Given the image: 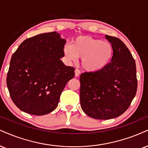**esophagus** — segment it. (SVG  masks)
<instances>
[{
    "label": "esophagus",
    "mask_w": 148,
    "mask_h": 148,
    "mask_svg": "<svg viewBox=\"0 0 148 148\" xmlns=\"http://www.w3.org/2000/svg\"><path fill=\"white\" fill-rule=\"evenodd\" d=\"M75 75L76 77H78V76H79L80 75V71L79 69H75Z\"/></svg>",
    "instance_id": "34e87169"
}]
</instances>
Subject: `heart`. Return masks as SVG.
I'll list each match as a JSON object with an SVG mask.
<instances>
[{"label":"heart","mask_w":148,"mask_h":148,"mask_svg":"<svg viewBox=\"0 0 148 148\" xmlns=\"http://www.w3.org/2000/svg\"><path fill=\"white\" fill-rule=\"evenodd\" d=\"M63 53L69 61L82 58V66L88 72L103 70L112 61L114 48L108 41H101L90 36H79L73 40L71 45L63 47Z\"/></svg>","instance_id":"obj_1"}]
</instances>
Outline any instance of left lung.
I'll return each instance as SVG.
<instances>
[{"label":"left lung","instance_id":"left-lung-1","mask_svg":"<svg viewBox=\"0 0 148 148\" xmlns=\"http://www.w3.org/2000/svg\"><path fill=\"white\" fill-rule=\"evenodd\" d=\"M106 38L114 48L111 62L101 71L82 73L79 78L81 107L96 119L121 115L137 90L136 64L130 51L118 38Z\"/></svg>","mask_w":148,"mask_h":148}]
</instances>
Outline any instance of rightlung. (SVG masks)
Here are the masks:
<instances>
[{"instance_id": "1", "label": "right lung", "mask_w": 148, "mask_h": 148, "mask_svg": "<svg viewBox=\"0 0 148 148\" xmlns=\"http://www.w3.org/2000/svg\"><path fill=\"white\" fill-rule=\"evenodd\" d=\"M65 43L56 32L45 33L27 38L12 55L7 85L20 110L44 115L57 108L66 84L75 76L74 67L60 60Z\"/></svg>"}]
</instances>
